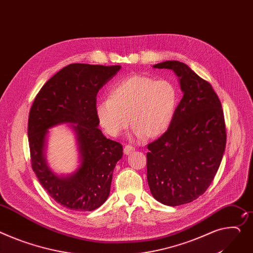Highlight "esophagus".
<instances>
[{
    "mask_svg": "<svg viewBox=\"0 0 253 253\" xmlns=\"http://www.w3.org/2000/svg\"><path fill=\"white\" fill-rule=\"evenodd\" d=\"M133 151H134V147L129 146V145L126 146L125 149H124V153H125L126 155H129V154H130L131 152H133Z\"/></svg>",
    "mask_w": 253,
    "mask_h": 253,
    "instance_id": "34e87169",
    "label": "esophagus"
}]
</instances>
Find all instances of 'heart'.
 <instances>
[{"instance_id": "obj_1", "label": "heart", "mask_w": 253, "mask_h": 253, "mask_svg": "<svg viewBox=\"0 0 253 253\" xmlns=\"http://www.w3.org/2000/svg\"><path fill=\"white\" fill-rule=\"evenodd\" d=\"M178 103V91L170 81L133 75L115 84L108 99L97 102L95 113L111 137H119L129 126L130 118L138 137L154 139L168 129Z\"/></svg>"}]
</instances>
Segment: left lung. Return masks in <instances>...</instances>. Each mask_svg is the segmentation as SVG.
I'll use <instances>...</instances> for the list:
<instances>
[{
	"label": "left lung",
	"mask_w": 253,
	"mask_h": 253,
	"mask_svg": "<svg viewBox=\"0 0 253 253\" xmlns=\"http://www.w3.org/2000/svg\"><path fill=\"white\" fill-rule=\"evenodd\" d=\"M178 77L183 97L167 131L148 145L147 179L159 203L176 207L197 200L220 167L226 147L221 101L211 84L178 61L154 65Z\"/></svg>",
	"instance_id": "1"
}]
</instances>
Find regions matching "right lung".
<instances>
[{"label":"right lung","mask_w":253,"mask_h":253,"mask_svg":"<svg viewBox=\"0 0 253 253\" xmlns=\"http://www.w3.org/2000/svg\"><path fill=\"white\" fill-rule=\"evenodd\" d=\"M121 66L71 64L42 86L28 119L32 169L49 196L67 209L90 211L108 198L114 167L123 157V146L107 139L98 128L95 107L98 91L118 74ZM70 123L81 164L68 176H59L47 165L48 129Z\"/></svg>","instance_id":"right-lung-1"}]
</instances>
